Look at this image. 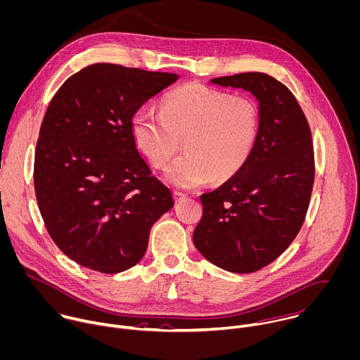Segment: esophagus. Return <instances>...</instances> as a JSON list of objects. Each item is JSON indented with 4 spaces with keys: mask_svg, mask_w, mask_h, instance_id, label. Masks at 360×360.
<instances>
[{
    "mask_svg": "<svg viewBox=\"0 0 360 360\" xmlns=\"http://www.w3.org/2000/svg\"><path fill=\"white\" fill-rule=\"evenodd\" d=\"M174 198H175L176 202H179V200H182L184 198H186V195H185L184 192H181V191H174Z\"/></svg>",
    "mask_w": 360,
    "mask_h": 360,
    "instance_id": "esophagus-1",
    "label": "esophagus"
}]
</instances>
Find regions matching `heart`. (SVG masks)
Returning a JSON list of instances; mask_svg holds the SVG:
<instances>
[{"mask_svg": "<svg viewBox=\"0 0 360 360\" xmlns=\"http://www.w3.org/2000/svg\"><path fill=\"white\" fill-rule=\"evenodd\" d=\"M130 130L155 168H164L184 140L186 151L165 176L175 186L193 188L227 181L248 164L260 134V110L250 97L188 83L161 100V112L137 108Z\"/></svg>", "mask_w": 360, "mask_h": 360, "instance_id": "obj_1", "label": "heart"}]
</instances>
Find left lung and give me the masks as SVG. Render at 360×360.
<instances>
[{
  "instance_id": "1",
  "label": "left lung",
  "mask_w": 360,
  "mask_h": 360,
  "mask_svg": "<svg viewBox=\"0 0 360 360\" xmlns=\"http://www.w3.org/2000/svg\"><path fill=\"white\" fill-rule=\"evenodd\" d=\"M212 83L256 96L260 134L248 164L200 195L193 245L223 270L255 273L292 243L305 220L315 178L311 129L291 90L267 73H237Z\"/></svg>"
}]
</instances>
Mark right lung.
I'll list each match as a JSON object with an SVG mask.
<instances>
[{"label":"right lung","mask_w":360,"mask_h":360,"mask_svg":"<svg viewBox=\"0 0 360 360\" xmlns=\"http://www.w3.org/2000/svg\"><path fill=\"white\" fill-rule=\"evenodd\" d=\"M176 75L94 63L72 75L44 115L34 161L39 212L77 264L122 273L146 255L153 224L174 206L130 130L133 112Z\"/></svg>","instance_id":"1"}]
</instances>
